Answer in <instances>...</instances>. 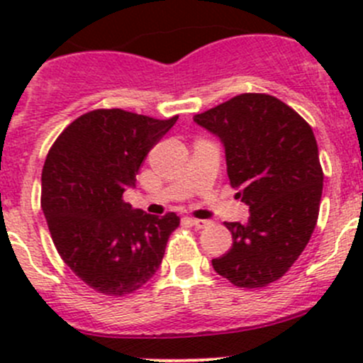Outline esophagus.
I'll return each mask as SVG.
<instances>
[{
  "mask_svg": "<svg viewBox=\"0 0 363 363\" xmlns=\"http://www.w3.org/2000/svg\"><path fill=\"white\" fill-rule=\"evenodd\" d=\"M189 223H191L195 228H205V226L211 225V223L205 221V219H196V218H189Z\"/></svg>",
  "mask_w": 363,
  "mask_h": 363,
  "instance_id": "obj_1",
  "label": "esophagus"
}]
</instances>
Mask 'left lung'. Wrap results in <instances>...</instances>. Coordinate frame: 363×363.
I'll use <instances>...</instances> for the list:
<instances>
[{
  "instance_id": "left-lung-1",
  "label": "left lung",
  "mask_w": 363,
  "mask_h": 363,
  "mask_svg": "<svg viewBox=\"0 0 363 363\" xmlns=\"http://www.w3.org/2000/svg\"><path fill=\"white\" fill-rule=\"evenodd\" d=\"M225 145L226 172L250 205L246 225L225 223L233 244L212 267L239 288H262L290 270L314 232L323 170L309 124L276 96L244 93L196 113Z\"/></svg>"
}]
</instances>
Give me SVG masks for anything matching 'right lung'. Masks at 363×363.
I'll list each match as a JSON object with an SVG mask.
<instances>
[{
    "mask_svg": "<svg viewBox=\"0 0 363 363\" xmlns=\"http://www.w3.org/2000/svg\"><path fill=\"white\" fill-rule=\"evenodd\" d=\"M177 119L98 108L68 124L47 155L42 211L50 237L73 274L98 294L124 296L144 286L181 223L175 212L145 214L123 200Z\"/></svg>",
    "mask_w": 363,
    "mask_h": 363,
    "instance_id": "obj_1",
    "label": "right lung"
}]
</instances>
